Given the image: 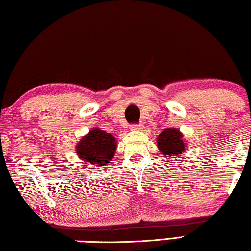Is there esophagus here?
Listing matches in <instances>:
<instances>
[{
	"label": "esophagus",
	"instance_id": "1",
	"mask_svg": "<svg viewBox=\"0 0 251 251\" xmlns=\"http://www.w3.org/2000/svg\"><path fill=\"white\" fill-rule=\"evenodd\" d=\"M143 128H144V126L142 125V124L130 126V129H132V130H143Z\"/></svg>",
	"mask_w": 251,
	"mask_h": 251
}]
</instances>
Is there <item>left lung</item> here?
Wrapping results in <instances>:
<instances>
[{
  "label": "left lung",
  "instance_id": "obj_1",
  "mask_svg": "<svg viewBox=\"0 0 251 251\" xmlns=\"http://www.w3.org/2000/svg\"><path fill=\"white\" fill-rule=\"evenodd\" d=\"M182 133L178 128H166L158 136L156 143L162 155L170 159H177L185 152L187 143L182 138Z\"/></svg>",
  "mask_w": 251,
  "mask_h": 251
}]
</instances>
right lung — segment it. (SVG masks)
<instances>
[{
  "label": "right lung",
  "mask_w": 251,
  "mask_h": 251,
  "mask_svg": "<svg viewBox=\"0 0 251 251\" xmlns=\"http://www.w3.org/2000/svg\"><path fill=\"white\" fill-rule=\"evenodd\" d=\"M117 149V141L110 133L98 128H92L78 141L75 151L78 158L95 167L107 166L113 160Z\"/></svg>",
  "instance_id": "obj_1"
}]
</instances>
